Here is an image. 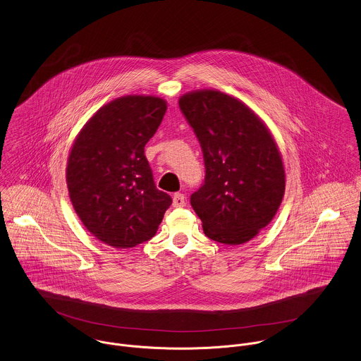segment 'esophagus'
Returning a JSON list of instances; mask_svg holds the SVG:
<instances>
[{
	"mask_svg": "<svg viewBox=\"0 0 361 361\" xmlns=\"http://www.w3.org/2000/svg\"><path fill=\"white\" fill-rule=\"evenodd\" d=\"M172 206L176 207V208L186 206V197L182 193H175L172 197Z\"/></svg>",
	"mask_w": 361,
	"mask_h": 361,
	"instance_id": "1",
	"label": "esophagus"
}]
</instances>
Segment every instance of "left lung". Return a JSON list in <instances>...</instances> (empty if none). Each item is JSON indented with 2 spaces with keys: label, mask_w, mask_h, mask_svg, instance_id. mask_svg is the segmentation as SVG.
Listing matches in <instances>:
<instances>
[{
  "label": "left lung",
  "mask_w": 361,
  "mask_h": 361,
  "mask_svg": "<svg viewBox=\"0 0 361 361\" xmlns=\"http://www.w3.org/2000/svg\"><path fill=\"white\" fill-rule=\"evenodd\" d=\"M179 106L204 155V185L190 197L203 231L218 243H247L274 219L285 195L279 147L257 114L226 93L193 90Z\"/></svg>",
  "instance_id": "obj_1"
}]
</instances>
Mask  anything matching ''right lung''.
Here are the masks:
<instances>
[{"mask_svg":"<svg viewBox=\"0 0 361 361\" xmlns=\"http://www.w3.org/2000/svg\"><path fill=\"white\" fill-rule=\"evenodd\" d=\"M166 106L155 96L118 97L93 114L71 147V203L86 229L106 246L130 249L150 240L172 203L155 188L145 155Z\"/></svg>","mask_w":361,"mask_h":361,"instance_id":"1","label":"right lung"}]
</instances>
